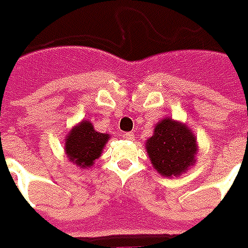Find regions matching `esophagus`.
Here are the masks:
<instances>
[{"label": "esophagus", "instance_id": "esophagus-1", "mask_svg": "<svg viewBox=\"0 0 248 248\" xmlns=\"http://www.w3.org/2000/svg\"><path fill=\"white\" fill-rule=\"evenodd\" d=\"M124 139L132 141V140L135 139V135H133L132 132H126V133H124Z\"/></svg>", "mask_w": 248, "mask_h": 248}]
</instances>
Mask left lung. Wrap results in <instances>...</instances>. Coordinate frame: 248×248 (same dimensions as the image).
<instances>
[{
    "mask_svg": "<svg viewBox=\"0 0 248 248\" xmlns=\"http://www.w3.org/2000/svg\"><path fill=\"white\" fill-rule=\"evenodd\" d=\"M145 149L154 170L166 178H176L196 163V136L186 123L165 117L154 125Z\"/></svg>",
    "mask_w": 248,
    "mask_h": 248,
    "instance_id": "1",
    "label": "left lung"
}]
</instances>
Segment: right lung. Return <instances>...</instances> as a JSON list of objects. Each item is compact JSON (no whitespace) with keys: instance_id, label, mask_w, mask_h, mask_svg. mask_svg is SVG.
<instances>
[{"instance_id":"1","label":"right lung","mask_w":248,"mask_h":248,"mask_svg":"<svg viewBox=\"0 0 248 248\" xmlns=\"http://www.w3.org/2000/svg\"><path fill=\"white\" fill-rule=\"evenodd\" d=\"M111 136L96 132L93 123L82 120L65 137V154L79 169H90L102 155Z\"/></svg>"}]
</instances>
